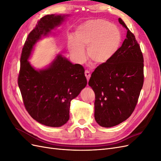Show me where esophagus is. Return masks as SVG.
<instances>
[{"label": "esophagus", "mask_w": 161, "mask_h": 161, "mask_svg": "<svg viewBox=\"0 0 161 161\" xmlns=\"http://www.w3.org/2000/svg\"><path fill=\"white\" fill-rule=\"evenodd\" d=\"M85 76H86V78L87 80H89V79H90V77H91V74H90L89 71V70H85Z\"/></svg>", "instance_id": "34e87169"}]
</instances>
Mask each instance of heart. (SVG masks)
I'll use <instances>...</instances> for the list:
<instances>
[{
  "label": "heart",
  "instance_id": "heart-1",
  "mask_svg": "<svg viewBox=\"0 0 161 161\" xmlns=\"http://www.w3.org/2000/svg\"><path fill=\"white\" fill-rule=\"evenodd\" d=\"M75 38L70 37L68 46L78 62L85 59L84 47H87L89 59L95 64L108 62L118 52L121 42L119 29L105 20L86 22L77 28Z\"/></svg>",
  "mask_w": 161,
  "mask_h": 161
}]
</instances>
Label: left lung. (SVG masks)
Returning <instances> with one entry per match:
<instances>
[{"mask_svg": "<svg viewBox=\"0 0 161 161\" xmlns=\"http://www.w3.org/2000/svg\"><path fill=\"white\" fill-rule=\"evenodd\" d=\"M127 30L122 45L110 60L97 66L89 85L95 92V119L110 128L127 119L138 103L144 83V58L134 34Z\"/></svg>", "mask_w": 161, "mask_h": 161, "instance_id": "left-lung-1", "label": "left lung"}]
</instances>
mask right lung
Segmentation results:
<instances>
[{
	"label": "right lung",
	"instance_id": "add662e5",
	"mask_svg": "<svg viewBox=\"0 0 161 161\" xmlns=\"http://www.w3.org/2000/svg\"><path fill=\"white\" fill-rule=\"evenodd\" d=\"M69 14H47L30 33L23 47L18 85L24 105L31 118L50 127H60L69 119L70 101L87 81L85 69L58 54L49 66L36 70L28 61L34 45L61 25Z\"/></svg>",
	"mask_w": 161,
	"mask_h": 161
}]
</instances>
